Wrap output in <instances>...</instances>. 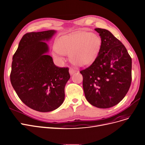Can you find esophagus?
<instances>
[{
  "mask_svg": "<svg viewBox=\"0 0 145 145\" xmlns=\"http://www.w3.org/2000/svg\"><path fill=\"white\" fill-rule=\"evenodd\" d=\"M74 73H75V71L74 70V69H73L72 68L69 69V73H70L71 75H72Z\"/></svg>",
  "mask_w": 145,
  "mask_h": 145,
  "instance_id": "obj_1",
  "label": "esophagus"
}]
</instances>
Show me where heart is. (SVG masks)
Listing matches in <instances>:
<instances>
[{"mask_svg":"<svg viewBox=\"0 0 145 145\" xmlns=\"http://www.w3.org/2000/svg\"><path fill=\"white\" fill-rule=\"evenodd\" d=\"M101 47V39L95 34L80 32L63 36L57 40L55 56L68 54L74 65L85 67L95 60Z\"/></svg>","mask_w":145,"mask_h":145,"instance_id":"heart-1","label":"heart"}]
</instances>
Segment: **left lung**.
Here are the masks:
<instances>
[{"label":"left lung","instance_id":"1","mask_svg":"<svg viewBox=\"0 0 145 145\" xmlns=\"http://www.w3.org/2000/svg\"><path fill=\"white\" fill-rule=\"evenodd\" d=\"M101 47L95 60L80 71L86 99L92 105L108 108L126 95L131 82V58L122 42L108 30L95 28Z\"/></svg>","mask_w":145,"mask_h":145}]
</instances>
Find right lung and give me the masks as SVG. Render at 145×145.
I'll use <instances>...</instances> for the list:
<instances>
[{
    "mask_svg": "<svg viewBox=\"0 0 145 145\" xmlns=\"http://www.w3.org/2000/svg\"><path fill=\"white\" fill-rule=\"evenodd\" d=\"M57 31L25 34L12 58L10 82L18 96L31 109L50 112L65 99V87L71 76L68 67L56 66L47 53L48 41Z\"/></svg>",
    "mask_w": 145,
    "mask_h": 145,
    "instance_id": "add662e5",
    "label": "right lung"
}]
</instances>
